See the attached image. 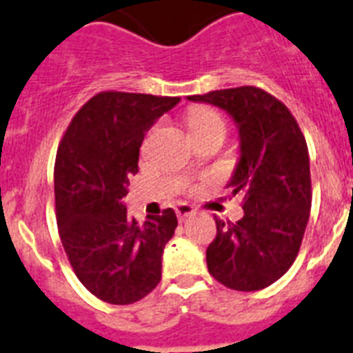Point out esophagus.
Masks as SVG:
<instances>
[{
  "label": "esophagus",
  "instance_id": "obj_1",
  "mask_svg": "<svg viewBox=\"0 0 353 353\" xmlns=\"http://www.w3.org/2000/svg\"><path fill=\"white\" fill-rule=\"evenodd\" d=\"M194 212H195V210L192 208L190 204L181 203V204H177V206H176V213H177V217H179V221H185V219H188L190 215H194Z\"/></svg>",
  "mask_w": 353,
  "mask_h": 353
}]
</instances>
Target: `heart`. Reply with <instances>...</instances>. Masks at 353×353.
Instances as JSON below:
<instances>
[{
  "instance_id": "b5f03b06",
  "label": "heart",
  "mask_w": 353,
  "mask_h": 353,
  "mask_svg": "<svg viewBox=\"0 0 353 353\" xmlns=\"http://www.w3.org/2000/svg\"><path fill=\"white\" fill-rule=\"evenodd\" d=\"M222 125V118L219 117V112L208 108H194L188 112V127H190L192 134H199V132L206 131L210 127Z\"/></svg>"
}]
</instances>
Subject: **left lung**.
I'll list each match as a JSON object with an SVG mask.
<instances>
[{
    "mask_svg": "<svg viewBox=\"0 0 353 353\" xmlns=\"http://www.w3.org/2000/svg\"><path fill=\"white\" fill-rule=\"evenodd\" d=\"M226 111L239 129V161L228 183L242 195L244 217L217 221L206 250L208 271L233 291H260L282 278L309 222L310 163L291 111L260 88L242 85L186 97Z\"/></svg>",
    "mask_w": 353,
    "mask_h": 353,
    "instance_id": "obj_1",
    "label": "left lung"
}]
</instances>
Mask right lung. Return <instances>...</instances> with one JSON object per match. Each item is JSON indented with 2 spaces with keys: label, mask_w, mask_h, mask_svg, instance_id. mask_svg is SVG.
I'll return each instance as SVG.
<instances>
[{
  "label": "right lung",
  "mask_w": 353,
  "mask_h": 353,
  "mask_svg": "<svg viewBox=\"0 0 353 353\" xmlns=\"http://www.w3.org/2000/svg\"><path fill=\"white\" fill-rule=\"evenodd\" d=\"M179 100L103 91L82 105L59 145L53 183L61 242L82 285L108 303L140 301L161 280L176 213L167 208L138 224L123 197L138 174L145 132Z\"/></svg>",
  "instance_id": "right-lung-1"
}]
</instances>
